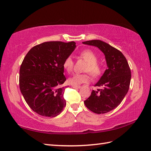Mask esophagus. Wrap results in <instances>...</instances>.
I'll use <instances>...</instances> for the list:
<instances>
[{
    "label": "esophagus",
    "mask_w": 151,
    "mask_h": 151,
    "mask_svg": "<svg viewBox=\"0 0 151 151\" xmlns=\"http://www.w3.org/2000/svg\"><path fill=\"white\" fill-rule=\"evenodd\" d=\"M72 87H73V88H81V86H78V85H72Z\"/></svg>",
    "instance_id": "1"
}]
</instances>
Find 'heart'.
<instances>
[{
    "label": "heart",
    "mask_w": 151,
    "mask_h": 151,
    "mask_svg": "<svg viewBox=\"0 0 151 151\" xmlns=\"http://www.w3.org/2000/svg\"><path fill=\"white\" fill-rule=\"evenodd\" d=\"M80 57L86 61V65L85 71L88 72L92 76L97 77L102 72V67L98 63V56L90 50H85L80 53ZM63 68L67 72H70L73 69V61L71 57L66 58L63 63ZM90 78L86 73H75L68 79V82L73 85H81L90 81Z\"/></svg>",
    "instance_id": "b5f03b06"
}]
</instances>
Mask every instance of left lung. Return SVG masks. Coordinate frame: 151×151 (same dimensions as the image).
<instances>
[{"instance_id":"8db88e82","label":"left lung","mask_w":151,"mask_h":151,"mask_svg":"<svg viewBox=\"0 0 151 151\" xmlns=\"http://www.w3.org/2000/svg\"><path fill=\"white\" fill-rule=\"evenodd\" d=\"M84 45L98 48L104 53L108 69L95 86L100 89L92 90L84 101L89 110L96 114H105L118 106L128 92L131 72L123 53L100 40L83 42Z\"/></svg>"}]
</instances>
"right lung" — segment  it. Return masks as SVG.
Listing matches in <instances>:
<instances>
[{"label": "right lung", "mask_w": 151, "mask_h": 151, "mask_svg": "<svg viewBox=\"0 0 151 151\" xmlns=\"http://www.w3.org/2000/svg\"><path fill=\"white\" fill-rule=\"evenodd\" d=\"M76 48L72 41H49L30 49L20 68L19 86L26 102L33 111L55 117L66 105L63 98L66 80L63 63Z\"/></svg>", "instance_id": "1"}]
</instances>
